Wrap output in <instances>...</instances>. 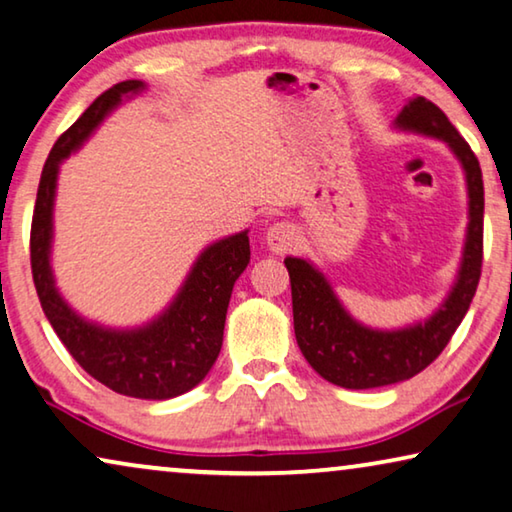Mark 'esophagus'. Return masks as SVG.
<instances>
[{
    "mask_svg": "<svg viewBox=\"0 0 512 512\" xmlns=\"http://www.w3.org/2000/svg\"><path fill=\"white\" fill-rule=\"evenodd\" d=\"M266 246H269L276 255L289 253V250L296 246V227L292 223H287V220L273 223L269 230H266Z\"/></svg>",
    "mask_w": 512,
    "mask_h": 512,
    "instance_id": "esophagus-1",
    "label": "esophagus"
}]
</instances>
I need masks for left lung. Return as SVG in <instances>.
<instances>
[{
    "label": "left lung",
    "mask_w": 512,
    "mask_h": 512,
    "mask_svg": "<svg viewBox=\"0 0 512 512\" xmlns=\"http://www.w3.org/2000/svg\"><path fill=\"white\" fill-rule=\"evenodd\" d=\"M404 131L444 140L460 158L469 188V227L460 276L444 305L423 324L402 331L365 329L347 315L333 289L305 259L287 257L292 282L294 333L305 361L317 375L342 388L398 384L425 370L451 342L474 301L483 269L485 190L478 158L437 105L418 96L404 105L395 121Z\"/></svg>",
    "instance_id": "1"
}]
</instances>
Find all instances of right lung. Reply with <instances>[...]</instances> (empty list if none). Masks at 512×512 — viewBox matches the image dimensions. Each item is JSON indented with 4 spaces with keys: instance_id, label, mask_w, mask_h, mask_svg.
I'll use <instances>...</instances> for the list:
<instances>
[{
    "instance_id": "1",
    "label": "right lung",
    "mask_w": 512,
    "mask_h": 512,
    "mask_svg": "<svg viewBox=\"0 0 512 512\" xmlns=\"http://www.w3.org/2000/svg\"><path fill=\"white\" fill-rule=\"evenodd\" d=\"M142 87L140 80H126L103 91L55 142L38 183L29 257L45 317L80 368L114 393L167 400L200 384L216 363L232 287L250 262L248 232L227 236L204 250L170 308L135 331L101 329L75 315L55 289L50 271L52 202L59 163L119 105L121 96L135 94Z\"/></svg>"
}]
</instances>
